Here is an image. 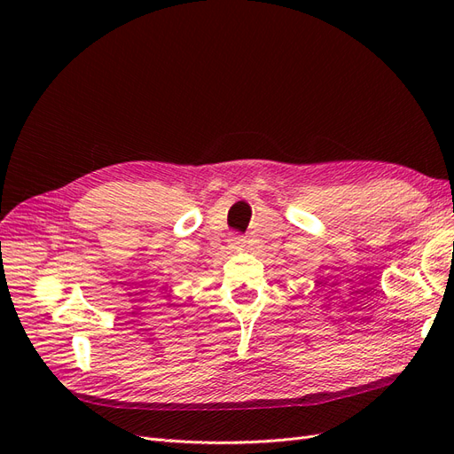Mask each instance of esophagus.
Listing matches in <instances>:
<instances>
[{"mask_svg": "<svg viewBox=\"0 0 454 454\" xmlns=\"http://www.w3.org/2000/svg\"><path fill=\"white\" fill-rule=\"evenodd\" d=\"M229 246L232 250H242V248H246V239L244 237H231Z\"/></svg>", "mask_w": 454, "mask_h": 454, "instance_id": "34e87169", "label": "esophagus"}]
</instances>
